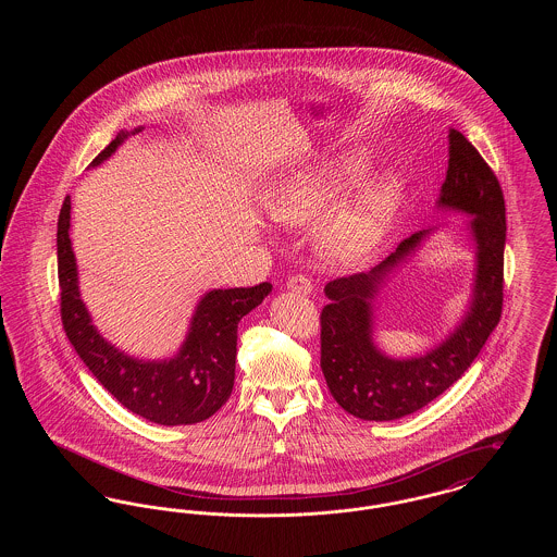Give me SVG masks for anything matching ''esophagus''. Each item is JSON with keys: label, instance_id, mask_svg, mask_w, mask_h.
I'll return each instance as SVG.
<instances>
[{"label": "esophagus", "instance_id": "1", "mask_svg": "<svg viewBox=\"0 0 557 557\" xmlns=\"http://www.w3.org/2000/svg\"><path fill=\"white\" fill-rule=\"evenodd\" d=\"M288 288L292 292H298V294H311L313 292V282L307 275L296 273V275H292L290 280H288Z\"/></svg>", "mask_w": 557, "mask_h": 557}]
</instances>
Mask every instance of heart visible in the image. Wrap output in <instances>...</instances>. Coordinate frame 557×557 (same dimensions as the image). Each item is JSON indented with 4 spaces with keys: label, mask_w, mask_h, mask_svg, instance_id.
Returning a JSON list of instances; mask_svg holds the SVG:
<instances>
[{
    "label": "heart",
    "mask_w": 557,
    "mask_h": 557,
    "mask_svg": "<svg viewBox=\"0 0 557 557\" xmlns=\"http://www.w3.org/2000/svg\"><path fill=\"white\" fill-rule=\"evenodd\" d=\"M366 173L361 154H345L290 175L269 198L273 219L288 225H313L345 196ZM400 186L393 177H380L339 205L321 230V244L336 261H361L386 236L397 212Z\"/></svg>",
    "instance_id": "heart-1"
}]
</instances>
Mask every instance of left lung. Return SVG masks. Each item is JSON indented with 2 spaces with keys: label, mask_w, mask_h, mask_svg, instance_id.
Segmentation results:
<instances>
[{
  "label": "left lung",
  "mask_w": 557,
  "mask_h": 557,
  "mask_svg": "<svg viewBox=\"0 0 557 557\" xmlns=\"http://www.w3.org/2000/svg\"><path fill=\"white\" fill-rule=\"evenodd\" d=\"M441 205L474 214L478 275L472 311L447 343L424 357L397 361L371 343L370 300L386 271L400 263L424 234L403 239L368 273L325 286L330 305L319 315L321 371L332 397L355 418L391 422L443 395L472 366L504 311L505 200L497 175L476 148L449 129V169Z\"/></svg>",
  "instance_id": "obj_1"
}]
</instances>
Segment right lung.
I'll use <instances>...</instances> for the list:
<instances>
[{"instance_id": "1", "label": "right lung", "mask_w": 557, "mask_h": 557, "mask_svg": "<svg viewBox=\"0 0 557 557\" xmlns=\"http://www.w3.org/2000/svg\"><path fill=\"white\" fill-rule=\"evenodd\" d=\"M123 139L125 133L116 135L91 164L107 160ZM69 227L71 198L66 196L58 216L60 318L81 361L123 407L154 424H196L211 418L234 388L238 321L263 302L271 284L209 292L200 300L186 345L175 359L137 361L108 345L91 325L79 298Z\"/></svg>"}]
</instances>
